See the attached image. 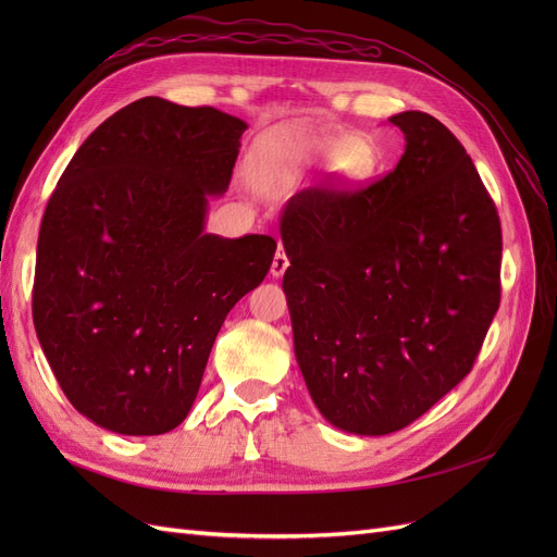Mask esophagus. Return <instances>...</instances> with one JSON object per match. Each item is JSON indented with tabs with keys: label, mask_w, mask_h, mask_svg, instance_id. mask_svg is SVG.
Wrapping results in <instances>:
<instances>
[{
	"label": "esophagus",
	"mask_w": 557,
	"mask_h": 557,
	"mask_svg": "<svg viewBox=\"0 0 557 557\" xmlns=\"http://www.w3.org/2000/svg\"><path fill=\"white\" fill-rule=\"evenodd\" d=\"M288 264H290V260H288V256H285V250H283V246L278 244V248H276V256H274V260H272V276H283L285 274V269H288Z\"/></svg>",
	"instance_id": "1"
}]
</instances>
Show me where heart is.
Masks as SVG:
<instances>
[{
    "label": "heart",
    "mask_w": 557,
    "mask_h": 557,
    "mask_svg": "<svg viewBox=\"0 0 557 557\" xmlns=\"http://www.w3.org/2000/svg\"><path fill=\"white\" fill-rule=\"evenodd\" d=\"M299 153L315 162H330V174L339 188H356L376 172L374 148L350 132L309 137L301 141Z\"/></svg>",
    "instance_id": "heart-1"
}]
</instances>
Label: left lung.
Instances as JSON below:
<instances>
[{
  "label": "left lung",
  "mask_w": 557,
  "mask_h": 557,
  "mask_svg": "<svg viewBox=\"0 0 557 557\" xmlns=\"http://www.w3.org/2000/svg\"><path fill=\"white\" fill-rule=\"evenodd\" d=\"M404 156L358 190L281 213L295 358L318 411L360 436L413 423L474 367L499 309L502 227L462 144L404 111Z\"/></svg>",
  "instance_id": "8db88e82"
}]
</instances>
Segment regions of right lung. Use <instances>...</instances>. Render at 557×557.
<instances>
[{
  "mask_svg": "<svg viewBox=\"0 0 557 557\" xmlns=\"http://www.w3.org/2000/svg\"><path fill=\"white\" fill-rule=\"evenodd\" d=\"M242 117L144 97L81 144L39 230L32 315L74 409L129 436L190 413L209 352L276 242L205 232L227 193Z\"/></svg>",
  "mask_w": 557,
  "mask_h": 557,
  "instance_id": "1",
  "label": "right lung"
}]
</instances>
